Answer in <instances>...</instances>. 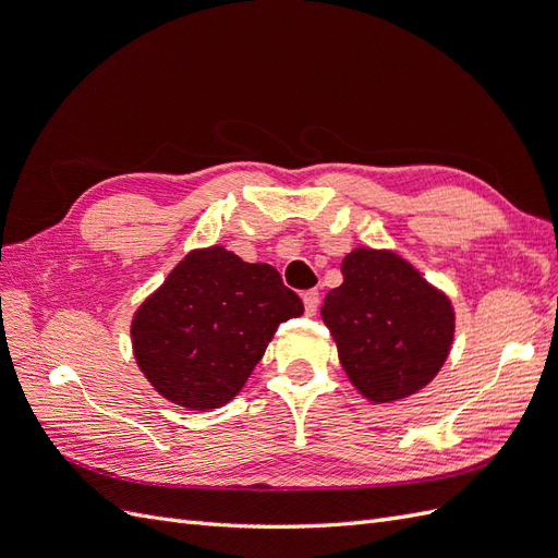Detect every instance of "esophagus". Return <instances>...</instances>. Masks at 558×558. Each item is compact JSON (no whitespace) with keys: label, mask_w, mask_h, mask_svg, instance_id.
Returning a JSON list of instances; mask_svg holds the SVG:
<instances>
[{"label":"esophagus","mask_w":558,"mask_h":558,"mask_svg":"<svg viewBox=\"0 0 558 558\" xmlns=\"http://www.w3.org/2000/svg\"><path fill=\"white\" fill-rule=\"evenodd\" d=\"M302 302H305V312H307V316H314V314H316V310H318L320 295H318V291H316V289L305 291V295H302Z\"/></svg>","instance_id":"34e87169"}]
</instances>
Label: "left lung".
<instances>
[{
	"label": "left lung",
	"instance_id": "left-lung-1",
	"mask_svg": "<svg viewBox=\"0 0 558 558\" xmlns=\"http://www.w3.org/2000/svg\"><path fill=\"white\" fill-rule=\"evenodd\" d=\"M320 307L351 384L375 402L412 396L447 361L453 310L396 253L356 248Z\"/></svg>",
	"mask_w": 558,
	"mask_h": 558
}]
</instances>
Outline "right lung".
<instances>
[{
  "instance_id": "obj_1",
  "label": "right lung",
  "mask_w": 558,
  "mask_h": 558,
  "mask_svg": "<svg viewBox=\"0 0 558 558\" xmlns=\"http://www.w3.org/2000/svg\"><path fill=\"white\" fill-rule=\"evenodd\" d=\"M305 312L272 265L193 251L132 320L146 379L167 400L214 410L240 393L279 324Z\"/></svg>"
}]
</instances>
